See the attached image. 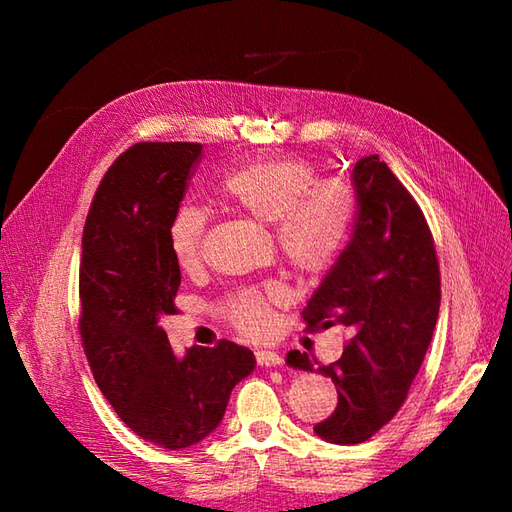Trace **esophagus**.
<instances>
[{
	"label": "esophagus",
	"instance_id": "34e87169",
	"mask_svg": "<svg viewBox=\"0 0 512 512\" xmlns=\"http://www.w3.org/2000/svg\"><path fill=\"white\" fill-rule=\"evenodd\" d=\"M255 358H257V365H262V367H277V365L284 363V358H281L277 352H270V350H257Z\"/></svg>",
	"mask_w": 512,
	"mask_h": 512
}]
</instances>
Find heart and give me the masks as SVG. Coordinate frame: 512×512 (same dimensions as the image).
Masks as SVG:
<instances>
[{"mask_svg":"<svg viewBox=\"0 0 512 512\" xmlns=\"http://www.w3.org/2000/svg\"><path fill=\"white\" fill-rule=\"evenodd\" d=\"M224 202L253 220L275 226V239L288 262L303 273H321L339 257L352 231L356 195L350 182L319 178L303 158L253 160L228 171L217 184ZM209 215L200 206L184 204L167 226L173 262L191 273L202 262V239ZM284 301V288H244L222 303L224 317L235 328L259 339L273 330V306Z\"/></svg>","mask_w":512,"mask_h":512,"instance_id":"obj_1","label":"heart"}]
</instances>
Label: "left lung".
<instances>
[{"label": "left lung", "instance_id": "1", "mask_svg": "<svg viewBox=\"0 0 512 512\" xmlns=\"http://www.w3.org/2000/svg\"><path fill=\"white\" fill-rule=\"evenodd\" d=\"M354 233L314 290L308 328L343 325V356L321 365L306 352L286 363L332 378L339 402L314 433L332 444H358L396 416L429 350L440 312L436 246L418 202L376 154L352 169Z\"/></svg>", "mask_w": 512, "mask_h": 512}]
</instances>
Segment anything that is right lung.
<instances>
[{
	"mask_svg": "<svg viewBox=\"0 0 512 512\" xmlns=\"http://www.w3.org/2000/svg\"><path fill=\"white\" fill-rule=\"evenodd\" d=\"M200 143H138L107 169L81 239V339L96 385L140 438L187 449L222 422L255 354L233 341L173 354L158 321L173 314L180 268L167 226Z\"/></svg>",
	"mask_w": 512,
	"mask_h": 512,
	"instance_id": "right-lung-1",
	"label": "right lung"
}]
</instances>
